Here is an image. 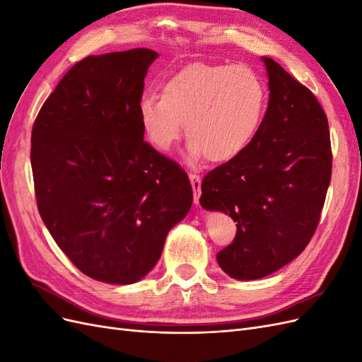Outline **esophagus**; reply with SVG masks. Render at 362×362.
<instances>
[{"label": "esophagus", "mask_w": 362, "mask_h": 362, "mask_svg": "<svg viewBox=\"0 0 362 362\" xmlns=\"http://www.w3.org/2000/svg\"><path fill=\"white\" fill-rule=\"evenodd\" d=\"M189 178H190V182H192L194 204L198 205L199 204V198H201V182H202V180H201L199 175H194V173H190Z\"/></svg>", "instance_id": "1"}]
</instances>
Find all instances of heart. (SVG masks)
Wrapping results in <instances>:
<instances>
[{
  "label": "heart",
  "instance_id": "b5f03b06",
  "mask_svg": "<svg viewBox=\"0 0 362 362\" xmlns=\"http://www.w3.org/2000/svg\"><path fill=\"white\" fill-rule=\"evenodd\" d=\"M267 110V89L259 74L245 64L194 62L170 75L161 96L139 103V119L148 140L168 152L189 137L187 160L228 163L254 144Z\"/></svg>",
  "mask_w": 362,
  "mask_h": 362
}]
</instances>
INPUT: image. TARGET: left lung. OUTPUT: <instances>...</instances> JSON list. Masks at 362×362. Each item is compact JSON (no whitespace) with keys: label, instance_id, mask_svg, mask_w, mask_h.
Instances as JSON below:
<instances>
[{"label":"left lung","instance_id":"8db88e82","mask_svg":"<svg viewBox=\"0 0 362 362\" xmlns=\"http://www.w3.org/2000/svg\"><path fill=\"white\" fill-rule=\"evenodd\" d=\"M269 105L257 139L242 156L208 172L201 205L237 222L234 242L217 254L234 279L279 270L310 243L331 182L327 119L311 90L269 57Z\"/></svg>","mask_w":362,"mask_h":362}]
</instances>
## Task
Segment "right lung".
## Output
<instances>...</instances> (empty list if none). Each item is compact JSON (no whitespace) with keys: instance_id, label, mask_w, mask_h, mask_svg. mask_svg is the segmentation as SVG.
Returning a JSON list of instances; mask_svg holds the SVG:
<instances>
[{"instance_id":"add662e5","label":"right lung","mask_w":362,"mask_h":362,"mask_svg":"<svg viewBox=\"0 0 362 362\" xmlns=\"http://www.w3.org/2000/svg\"><path fill=\"white\" fill-rule=\"evenodd\" d=\"M158 52L89 56L66 72L31 133L37 208L54 242L92 279L128 286L154 269L193 190L144 140L139 103Z\"/></svg>"}]
</instances>
